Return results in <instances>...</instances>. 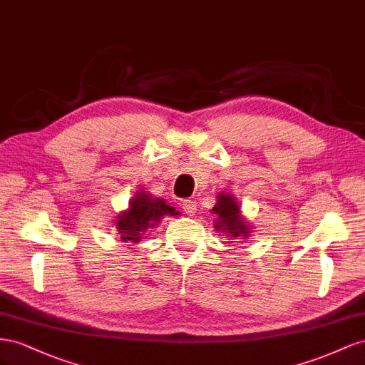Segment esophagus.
Instances as JSON below:
<instances>
[{"mask_svg": "<svg viewBox=\"0 0 365 365\" xmlns=\"http://www.w3.org/2000/svg\"><path fill=\"white\" fill-rule=\"evenodd\" d=\"M182 210L185 211V214L194 215V214H195V210H197V205H195V202L186 199V200L182 202Z\"/></svg>", "mask_w": 365, "mask_h": 365, "instance_id": "esophagus-1", "label": "esophagus"}]
</instances>
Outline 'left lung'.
I'll list each match as a JSON object with an SVG mask.
<instances>
[{
    "instance_id": "obj_1",
    "label": "left lung",
    "mask_w": 365,
    "mask_h": 365,
    "mask_svg": "<svg viewBox=\"0 0 365 365\" xmlns=\"http://www.w3.org/2000/svg\"><path fill=\"white\" fill-rule=\"evenodd\" d=\"M218 203L214 206V214L218 215L215 227L218 231H225L231 237H247L249 231L246 222L240 215V207L237 206L231 195L220 194Z\"/></svg>"
}]
</instances>
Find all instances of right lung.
<instances>
[{"mask_svg": "<svg viewBox=\"0 0 365 365\" xmlns=\"http://www.w3.org/2000/svg\"><path fill=\"white\" fill-rule=\"evenodd\" d=\"M130 203V210L118 217L116 229L123 243L136 245L142 240L143 232L148 227H154L163 215H175L173 206L165 205L162 199H153L145 192H138Z\"/></svg>", "mask_w": 365, "mask_h": 365, "instance_id": "1", "label": "right lung"}]
</instances>
